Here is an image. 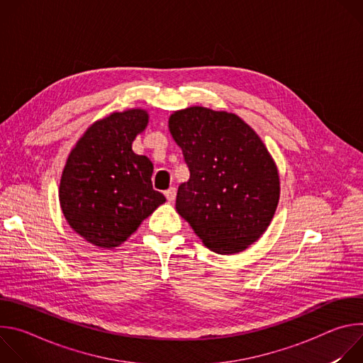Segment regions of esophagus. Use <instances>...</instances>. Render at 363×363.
Wrapping results in <instances>:
<instances>
[{
  "mask_svg": "<svg viewBox=\"0 0 363 363\" xmlns=\"http://www.w3.org/2000/svg\"><path fill=\"white\" fill-rule=\"evenodd\" d=\"M165 196H167V199H168L169 202L175 201V198H177V188L171 186L169 189H167V191H165Z\"/></svg>",
  "mask_w": 363,
  "mask_h": 363,
  "instance_id": "esophagus-1",
  "label": "esophagus"
}]
</instances>
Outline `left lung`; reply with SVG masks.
<instances>
[{"mask_svg":"<svg viewBox=\"0 0 363 363\" xmlns=\"http://www.w3.org/2000/svg\"><path fill=\"white\" fill-rule=\"evenodd\" d=\"M169 132L189 169L178 188V214L211 251L245 250L264 234L280 198L263 140L237 115L202 106L174 112Z\"/></svg>","mask_w":363,"mask_h":363,"instance_id":"obj_1","label":"left lung"}]
</instances>
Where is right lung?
<instances>
[{
    "instance_id": "1",
    "label": "right lung",
    "mask_w": 363,
    "mask_h": 363,
    "mask_svg": "<svg viewBox=\"0 0 363 363\" xmlns=\"http://www.w3.org/2000/svg\"><path fill=\"white\" fill-rule=\"evenodd\" d=\"M147 121L143 109L113 112L94 122L69 155L59 189L62 211L96 247L121 245L167 201L152 188L149 158L132 150Z\"/></svg>"
}]
</instances>
